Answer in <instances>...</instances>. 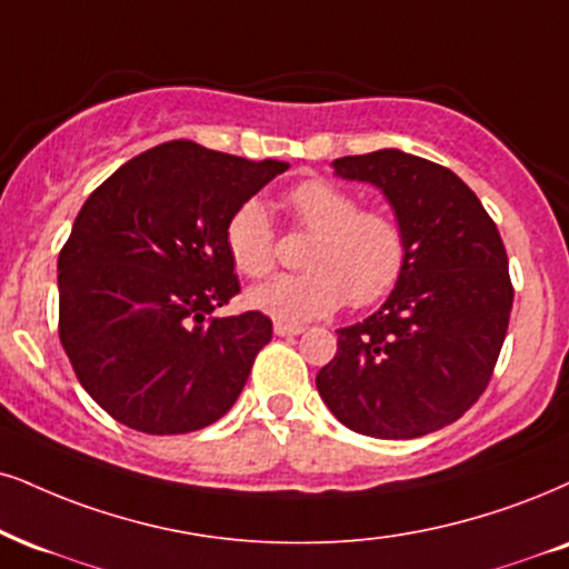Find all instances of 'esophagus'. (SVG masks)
<instances>
[{
	"label": "esophagus",
	"instance_id": "1",
	"mask_svg": "<svg viewBox=\"0 0 569 569\" xmlns=\"http://www.w3.org/2000/svg\"><path fill=\"white\" fill-rule=\"evenodd\" d=\"M303 329V325H292V321H273V335H279V338H292V335H300Z\"/></svg>",
	"mask_w": 569,
	"mask_h": 569
}]
</instances>
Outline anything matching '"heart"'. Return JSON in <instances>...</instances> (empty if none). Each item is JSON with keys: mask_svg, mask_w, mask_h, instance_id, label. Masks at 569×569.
Segmentation results:
<instances>
[{"mask_svg": "<svg viewBox=\"0 0 569 569\" xmlns=\"http://www.w3.org/2000/svg\"><path fill=\"white\" fill-rule=\"evenodd\" d=\"M287 210L313 240L303 252V273H282L252 287L248 303L282 321L319 319L350 300L371 306L382 300L406 269V234L390 213L361 208L359 200L332 181L308 179L287 192ZM223 242L244 277L271 271L277 248L269 213L258 200L242 202L229 216Z\"/></svg>", "mask_w": 569, "mask_h": 569, "instance_id": "1", "label": "heart"}]
</instances>
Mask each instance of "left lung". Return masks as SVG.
Returning <instances> with one entry per match:
<instances>
[{
    "mask_svg": "<svg viewBox=\"0 0 569 569\" xmlns=\"http://www.w3.org/2000/svg\"><path fill=\"white\" fill-rule=\"evenodd\" d=\"M335 173L382 189L406 234V269L380 311L338 329L321 401L348 430L422 438L482 396L507 338L515 287L496 223L448 168L401 150L348 156Z\"/></svg>",
    "mask_w": 569,
    "mask_h": 569,
    "instance_id": "1",
    "label": "left lung"
}]
</instances>
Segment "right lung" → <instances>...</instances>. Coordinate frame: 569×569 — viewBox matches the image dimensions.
Segmentation results:
<instances>
[{
	"mask_svg": "<svg viewBox=\"0 0 569 569\" xmlns=\"http://www.w3.org/2000/svg\"><path fill=\"white\" fill-rule=\"evenodd\" d=\"M287 168L179 139L131 158L83 202L58 258L60 342L121 425L194 432L240 398L271 319L213 317L240 292L223 229Z\"/></svg>",
	"mask_w": 569,
	"mask_h": 569,
	"instance_id": "right-lung-1",
	"label": "right lung"
}]
</instances>
